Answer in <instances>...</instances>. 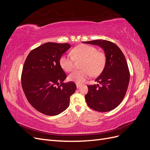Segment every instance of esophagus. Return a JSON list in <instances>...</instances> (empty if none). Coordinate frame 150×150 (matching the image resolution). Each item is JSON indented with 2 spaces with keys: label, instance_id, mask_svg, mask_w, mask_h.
I'll use <instances>...</instances> for the list:
<instances>
[{
  "label": "esophagus",
  "instance_id": "34e87169",
  "mask_svg": "<svg viewBox=\"0 0 150 150\" xmlns=\"http://www.w3.org/2000/svg\"><path fill=\"white\" fill-rule=\"evenodd\" d=\"M76 86H77V88H79L81 85L80 84H78V83H76Z\"/></svg>",
  "mask_w": 150,
  "mask_h": 150
}]
</instances>
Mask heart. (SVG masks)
Listing matches in <instances>:
<instances>
[{"label": "heart", "mask_w": 150, "mask_h": 150, "mask_svg": "<svg viewBox=\"0 0 150 150\" xmlns=\"http://www.w3.org/2000/svg\"><path fill=\"white\" fill-rule=\"evenodd\" d=\"M71 55H63L60 57L59 64L65 71H70L74 67V59H83L81 67L83 69L74 70L68 79L77 83H83L91 75L97 76L103 70L106 64V56L96 47L86 44L75 47Z\"/></svg>", "instance_id": "heart-1"}]
</instances>
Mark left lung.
<instances>
[{
	"label": "left lung",
	"instance_id": "obj_1",
	"mask_svg": "<svg viewBox=\"0 0 150 150\" xmlns=\"http://www.w3.org/2000/svg\"><path fill=\"white\" fill-rule=\"evenodd\" d=\"M84 43L97 45L104 51L106 64L96 79L99 84L89 85L85 96L89 108L99 112L114 110L124 99L129 82V71L123 53L115 43L94 40Z\"/></svg>",
	"mask_w": 150,
	"mask_h": 150
}]
</instances>
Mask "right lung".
I'll return each mask as SVG.
<instances>
[{"label": "right lung", "mask_w": 150, "mask_h": 150, "mask_svg": "<svg viewBox=\"0 0 150 150\" xmlns=\"http://www.w3.org/2000/svg\"><path fill=\"white\" fill-rule=\"evenodd\" d=\"M70 47L67 43H45L32 50L25 61L22 89L32 106L42 114L55 116L66 110L76 89L74 82H63L67 76L59 64Z\"/></svg>", "instance_id": "1"}]
</instances>
